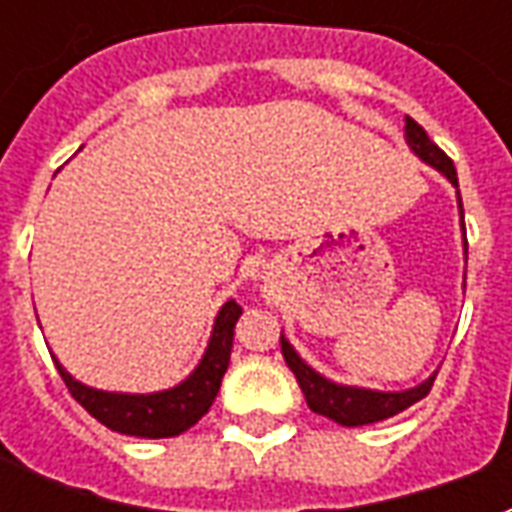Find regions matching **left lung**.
Instances as JSON below:
<instances>
[{
  "mask_svg": "<svg viewBox=\"0 0 512 512\" xmlns=\"http://www.w3.org/2000/svg\"><path fill=\"white\" fill-rule=\"evenodd\" d=\"M406 142L408 147L417 153L425 164H430L433 169H439L444 178L450 180L452 186L458 189V172H455V164L450 161V156L441 150L428 134L425 128L414 123L411 117H406ZM458 211H461V227H463V202L461 191H458ZM463 246H466V227H463ZM279 345H282V356L285 362L293 370V376L299 381L301 392L307 397V406L321 414V417L334 419L337 425H345V428H359V425H370V422H381V419H389L406 411L408 406H414L417 400L428 395L430 386H433V378H425L422 384H417L414 389H403V392H378V389H362V386H345L334 384L329 378H323L321 373H315L299 354L296 348L285 340V334H279Z\"/></svg>",
  "mask_w": 512,
  "mask_h": 512,
  "instance_id": "left-lung-1",
  "label": "left lung"
}]
</instances>
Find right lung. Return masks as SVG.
<instances>
[{
  "mask_svg": "<svg viewBox=\"0 0 512 512\" xmlns=\"http://www.w3.org/2000/svg\"><path fill=\"white\" fill-rule=\"evenodd\" d=\"M238 318H241V307L230 299L213 321L211 340L200 365L194 367V373L186 381L164 392H150V395L104 392V389H93L76 381L57 359L54 365L60 370L73 400L82 403L101 425L126 436H139V439H169V436H180L183 430L197 425L208 414L230 365L233 329Z\"/></svg>",
  "mask_w": 512,
  "mask_h": 512,
  "instance_id": "right-lung-1",
  "label": "right lung"
}]
</instances>
